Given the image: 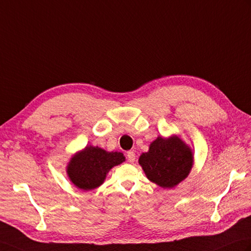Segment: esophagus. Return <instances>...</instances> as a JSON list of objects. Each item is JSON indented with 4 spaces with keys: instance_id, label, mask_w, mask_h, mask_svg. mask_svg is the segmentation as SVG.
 Returning <instances> with one entry per match:
<instances>
[{
    "instance_id": "esophagus-1",
    "label": "esophagus",
    "mask_w": 251,
    "mask_h": 251,
    "mask_svg": "<svg viewBox=\"0 0 251 251\" xmlns=\"http://www.w3.org/2000/svg\"><path fill=\"white\" fill-rule=\"evenodd\" d=\"M127 159H128V161L130 162V164H133V162H135L136 154H135V152H133V151H128V152H127Z\"/></svg>"
}]
</instances>
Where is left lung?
I'll return each mask as SVG.
<instances>
[{
    "label": "left lung",
    "instance_id": "left-lung-1",
    "mask_svg": "<svg viewBox=\"0 0 251 251\" xmlns=\"http://www.w3.org/2000/svg\"><path fill=\"white\" fill-rule=\"evenodd\" d=\"M145 176L162 188H173L188 176L194 165L191 149L177 136L158 137L139 158Z\"/></svg>",
    "mask_w": 251,
    "mask_h": 251
}]
</instances>
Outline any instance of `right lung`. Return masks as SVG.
<instances>
[{"label":"right lung","mask_w":251,"mask_h":251,"mask_svg":"<svg viewBox=\"0 0 251 251\" xmlns=\"http://www.w3.org/2000/svg\"><path fill=\"white\" fill-rule=\"evenodd\" d=\"M123 161H125L123 153L107 152L98 147L89 145L72 157L66 170L75 187L92 190L99 187L108 172Z\"/></svg>","instance_id":"add662e5"}]
</instances>
